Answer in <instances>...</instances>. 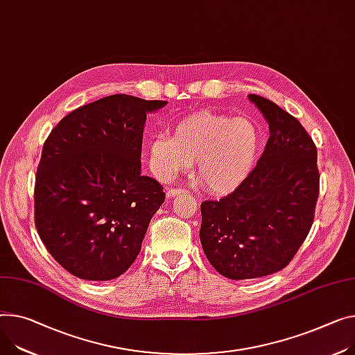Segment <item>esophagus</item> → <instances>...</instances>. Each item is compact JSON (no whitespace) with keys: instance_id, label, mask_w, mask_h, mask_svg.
Returning <instances> with one entry per match:
<instances>
[{"instance_id":"34e87169","label":"esophagus","mask_w":355,"mask_h":355,"mask_svg":"<svg viewBox=\"0 0 355 355\" xmlns=\"http://www.w3.org/2000/svg\"><path fill=\"white\" fill-rule=\"evenodd\" d=\"M184 192H186V190L182 189V187H179V189H168L166 198L171 199V198H175V196H178V195H180V193H184Z\"/></svg>"}]
</instances>
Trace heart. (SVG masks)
I'll list each match as a JSON object with an SVG mask.
<instances>
[{"label":"heart","mask_w":355,"mask_h":355,"mask_svg":"<svg viewBox=\"0 0 355 355\" xmlns=\"http://www.w3.org/2000/svg\"><path fill=\"white\" fill-rule=\"evenodd\" d=\"M260 152L261 133L253 121L200 111L179 121L171 136L149 144V163L163 180L198 163V184L209 193L227 195L252 175Z\"/></svg>","instance_id":"obj_1"}]
</instances>
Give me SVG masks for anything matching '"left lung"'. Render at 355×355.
<instances>
[{
    "label": "left lung",
    "mask_w": 355,
    "mask_h": 355,
    "mask_svg": "<svg viewBox=\"0 0 355 355\" xmlns=\"http://www.w3.org/2000/svg\"><path fill=\"white\" fill-rule=\"evenodd\" d=\"M270 138L252 175L233 193L200 205V243L222 276L246 280L284 268L306 240L318 198L317 148L294 116L249 95Z\"/></svg>",
    "instance_id": "obj_1"
}]
</instances>
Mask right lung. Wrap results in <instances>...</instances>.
Wrapping results in <instances>:
<instances>
[{"label":"right lung","instance_id":"right-lung-1","mask_svg":"<svg viewBox=\"0 0 355 355\" xmlns=\"http://www.w3.org/2000/svg\"><path fill=\"white\" fill-rule=\"evenodd\" d=\"M166 101L111 95L75 109L49 133L35 178V226L49 254L75 277H119L141 252L165 202L141 175L146 114Z\"/></svg>","mask_w":355,"mask_h":355}]
</instances>
